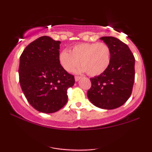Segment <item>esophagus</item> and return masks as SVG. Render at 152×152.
I'll return each mask as SVG.
<instances>
[{"mask_svg": "<svg viewBox=\"0 0 152 152\" xmlns=\"http://www.w3.org/2000/svg\"><path fill=\"white\" fill-rule=\"evenodd\" d=\"M80 78H81V77H80V76H75V81H79V79Z\"/></svg>", "mask_w": 152, "mask_h": 152, "instance_id": "esophagus-1", "label": "esophagus"}]
</instances>
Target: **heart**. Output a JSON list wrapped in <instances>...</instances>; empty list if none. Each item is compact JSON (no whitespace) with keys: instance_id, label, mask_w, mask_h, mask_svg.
I'll use <instances>...</instances> for the list:
<instances>
[{"instance_id":"obj_1","label":"heart","mask_w":152,"mask_h":152,"mask_svg":"<svg viewBox=\"0 0 152 152\" xmlns=\"http://www.w3.org/2000/svg\"><path fill=\"white\" fill-rule=\"evenodd\" d=\"M58 61L67 72H72L81 63L82 66L76 70V73L87 72L91 76H99L109 67L111 49L104 43H81L73 47L70 52H61Z\"/></svg>"}]
</instances>
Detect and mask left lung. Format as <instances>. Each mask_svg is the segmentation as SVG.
<instances>
[{
    "label": "left lung",
    "mask_w": 152,
    "mask_h": 152,
    "mask_svg": "<svg viewBox=\"0 0 152 152\" xmlns=\"http://www.w3.org/2000/svg\"><path fill=\"white\" fill-rule=\"evenodd\" d=\"M100 39L111 49V61L103 74L90 78L91 87L87 96L97 107L114 109L123 105L132 94L135 58L129 46L118 38L104 36Z\"/></svg>",
    "instance_id": "1"
}]
</instances>
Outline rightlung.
Listing matches in <instances>:
<instances>
[{"mask_svg": "<svg viewBox=\"0 0 152 152\" xmlns=\"http://www.w3.org/2000/svg\"><path fill=\"white\" fill-rule=\"evenodd\" d=\"M61 41L41 36L26 46L20 57L19 81L26 99L35 109L50 114L67 103V89L74 76L59 64Z\"/></svg>", "mask_w": 152, "mask_h": 152, "instance_id": "obj_1", "label": "right lung"}]
</instances>
